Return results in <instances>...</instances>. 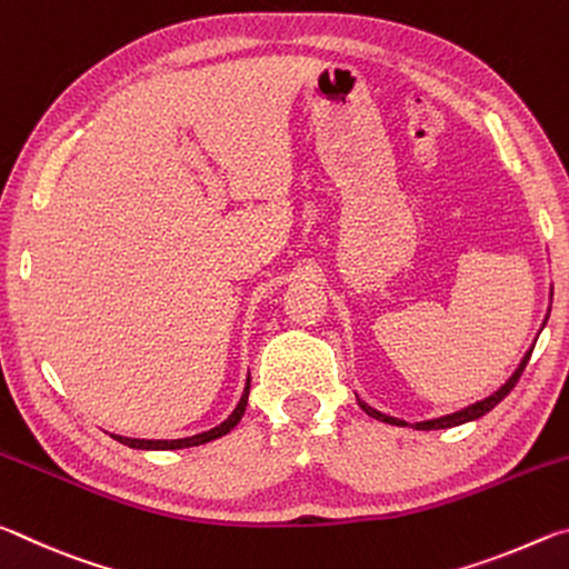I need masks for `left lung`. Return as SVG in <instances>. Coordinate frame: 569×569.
Wrapping results in <instances>:
<instances>
[{
	"label": "left lung",
	"mask_w": 569,
	"mask_h": 569,
	"mask_svg": "<svg viewBox=\"0 0 569 569\" xmlns=\"http://www.w3.org/2000/svg\"><path fill=\"white\" fill-rule=\"evenodd\" d=\"M529 356H532V349H529L527 353H525V359H522V363L517 366V371L512 373V377H509V381L505 383L502 389H497L492 397H487L485 401H477V403H471V407H467V409H461V411H455V413H447V417H441V419H431V421H419V423H413V427L417 429H449V427H459V423H465V421H471V419H479V417H485L487 411H492L499 401H502L509 391L515 389V383L519 381V377H522V371H525V366H527V361H529ZM359 407L369 413V417H373V419H379V421H387V423H397V427H407V421H401V419H397V417H389V413H381V411H377V409H371L369 403L366 401H361L359 399Z\"/></svg>",
	"instance_id": "1"
}]
</instances>
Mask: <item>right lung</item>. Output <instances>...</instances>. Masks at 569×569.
Listing matches in <instances>:
<instances>
[{
    "instance_id": "add662e5",
    "label": "right lung",
    "mask_w": 569,
    "mask_h": 569,
    "mask_svg": "<svg viewBox=\"0 0 569 569\" xmlns=\"http://www.w3.org/2000/svg\"><path fill=\"white\" fill-rule=\"evenodd\" d=\"M248 391H250V379L246 381V389H243V397H240L238 407L233 409V413L220 423V427L210 429V431H203V435H196V437H188V439H172V441H148V439H128V437H114L120 441V445L124 447H132V449H186V447H198V445H206V441H213L218 437L228 435L230 429L236 427V423L240 421V417H243V411L248 407Z\"/></svg>"
}]
</instances>
